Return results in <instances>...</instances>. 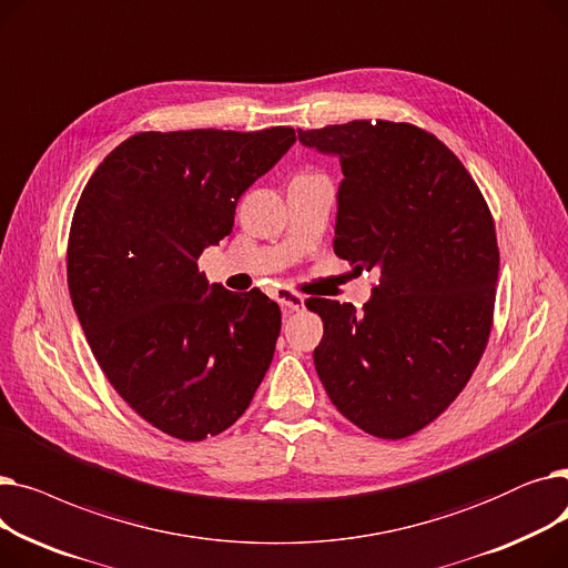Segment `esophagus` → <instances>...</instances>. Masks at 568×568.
I'll return each instance as SVG.
<instances>
[{
    "label": "esophagus",
    "instance_id": "34e87169",
    "mask_svg": "<svg viewBox=\"0 0 568 568\" xmlns=\"http://www.w3.org/2000/svg\"><path fill=\"white\" fill-rule=\"evenodd\" d=\"M276 302H278L285 311H290V313L304 311V296L292 292V290H285V287H281V290L276 292Z\"/></svg>",
    "mask_w": 568,
    "mask_h": 568
}]
</instances>
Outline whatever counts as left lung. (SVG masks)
<instances>
[{
	"instance_id": "1",
	"label": "left lung",
	"mask_w": 568,
	"mask_h": 568,
	"mask_svg": "<svg viewBox=\"0 0 568 568\" xmlns=\"http://www.w3.org/2000/svg\"><path fill=\"white\" fill-rule=\"evenodd\" d=\"M338 156L334 253L375 272L371 302L311 296L324 322L315 371L336 409L368 435L403 439L449 407L493 329L499 251L490 209L458 156L405 122L300 131Z\"/></svg>"
}]
</instances>
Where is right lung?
<instances>
[{"label": "right lung", "instance_id": "add662e5", "mask_svg": "<svg viewBox=\"0 0 568 568\" xmlns=\"http://www.w3.org/2000/svg\"><path fill=\"white\" fill-rule=\"evenodd\" d=\"M296 135L146 131L103 159L78 200L69 292L114 392L170 437L230 428L274 359L281 308L257 287L230 292L197 268L232 232L234 209Z\"/></svg>", "mask_w": 568, "mask_h": 568}]
</instances>
